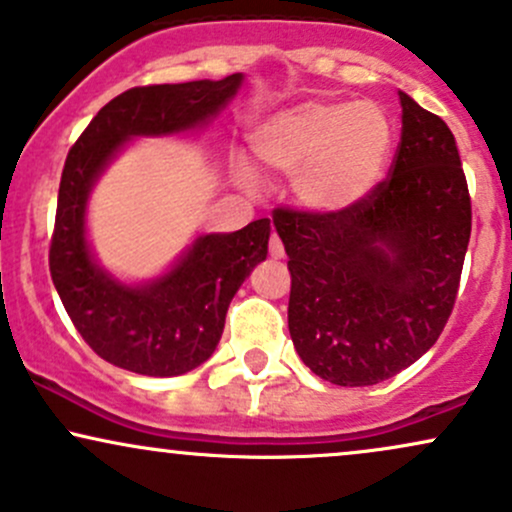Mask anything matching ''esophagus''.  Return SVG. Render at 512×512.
<instances>
[{"label":"esophagus","instance_id":"esophagus-1","mask_svg":"<svg viewBox=\"0 0 512 512\" xmlns=\"http://www.w3.org/2000/svg\"><path fill=\"white\" fill-rule=\"evenodd\" d=\"M269 255H272L274 260H281V257L286 255L284 243H281V238L276 236V233H272V238H269Z\"/></svg>","mask_w":512,"mask_h":512}]
</instances>
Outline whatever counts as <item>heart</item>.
Wrapping results in <instances>:
<instances>
[{
  "instance_id": "heart-1",
  "label": "heart",
  "mask_w": 512,
  "mask_h": 512,
  "mask_svg": "<svg viewBox=\"0 0 512 512\" xmlns=\"http://www.w3.org/2000/svg\"><path fill=\"white\" fill-rule=\"evenodd\" d=\"M392 139L390 117L368 101H303L264 117L250 132L257 161L293 175L301 207L322 216L354 211L373 195Z\"/></svg>"
}]
</instances>
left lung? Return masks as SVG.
Segmentation results:
<instances>
[{
    "label": "left lung",
    "instance_id": "8db88e82",
    "mask_svg": "<svg viewBox=\"0 0 512 512\" xmlns=\"http://www.w3.org/2000/svg\"><path fill=\"white\" fill-rule=\"evenodd\" d=\"M390 178L339 216L274 209L289 255V332L303 363L342 387L383 383L436 344L455 305L472 199L455 137L399 91Z\"/></svg>",
    "mask_w": 512,
    "mask_h": 512
}]
</instances>
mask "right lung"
Returning <instances> with one entry per match:
<instances>
[{"label":"right lung","mask_w":512,"mask_h":512,"mask_svg":"<svg viewBox=\"0 0 512 512\" xmlns=\"http://www.w3.org/2000/svg\"><path fill=\"white\" fill-rule=\"evenodd\" d=\"M240 84L243 74L129 88L98 110L69 149L50 240L52 284L84 342L117 368L170 378L202 366L219 344L240 284L267 257L272 226L257 219L236 233L199 236L170 272L129 286L98 267L88 250L91 187L129 139L202 127Z\"/></svg>","instance_id":"obj_1"}]
</instances>
